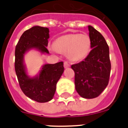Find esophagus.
<instances>
[{"mask_svg":"<svg viewBox=\"0 0 128 128\" xmlns=\"http://www.w3.org/2000/svg\"><path fill=\"white\" fill-rule=\"evenodd\" d=\"M70 66V65L67 62H64V67L65 68H68Z\"/></svg>","mask_w":128,"mask_h":128,"instance_id":"34e87169","label":"esophagus"}]
</instances>
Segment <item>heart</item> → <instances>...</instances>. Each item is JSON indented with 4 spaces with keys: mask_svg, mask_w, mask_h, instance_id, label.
Segmentation results:
<instances>
[{
    "mask_svg": "<svg viewBox=\"0 0 128 128\" xmlns=\"http://www.w3.org/2000/svg\"><path fill=\"white\" fill-rule=\"evenodd\" d=\"M91 47V40L87 34H68L55 40L50 50L55 52H67L72 62H79L86 58Z\"/></svg>",
    "mask_w": 128,
    "mask_h": 128,
    "instance_id": "1",
    "label": "heart"
}]
</instances>
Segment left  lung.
Instances as JSON below:
<instances>
[{"label":"left lung","instance_id":"left-lung-1","mask_svg":"<svg viewBox=\"0 0 128 128\" xmlns=\"http://www.w3.org/2000/svg\"><path fill=\"white\" fill-rule=\"evenodd\" d=\"M91 48L82 62L71 66L75 72V88L84 99L96 98L108 84L111 70L109 47L102 35L92 26H88Z\"/></svg>","mask_w":128,"mask_h":128}]
</instances>
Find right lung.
<instances>
[{
	"mask_svg": "<svg viewBox=\"0 0 128 128\" xmlns=\"http://www.w3.org/2000/svg\"><path fill=\"white\" fill-rule=\"evenodd\" d=\"M48 38V28L33 26L22 34L15 48L14 68L21 90L27 97L38 102L52 99L56 84L64 71L63 62L44 64L38 74L31 77L28 75L24 56L31 50L41 54H49L47 48Z\"/></svg>",
	"mask_w": 128,
	"mask_h": 128,
	"instance_id": "1",
	"label": "right lung"
}]
</instances>
